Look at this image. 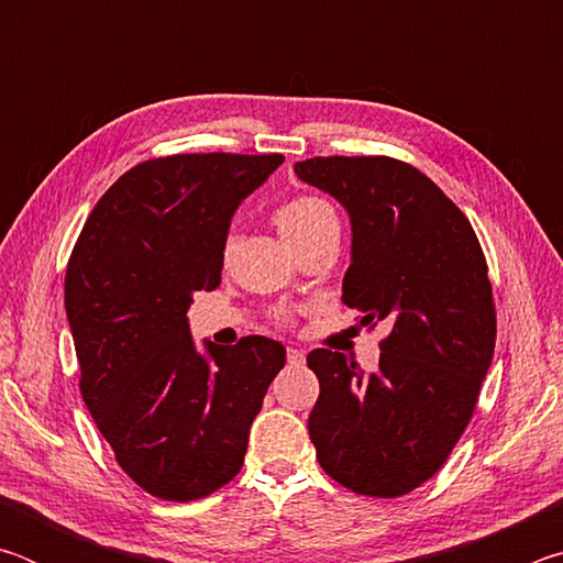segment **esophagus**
<instances>
[{"instance_id":"esophagus-1","label":"esophagus","mask_w":563,"mask_h":563,"mask_svg":"<svg viewBox=\"0 0 563 563\" xmlns=\"http://www.w3.org/2000/svg\"><path fill=\"white\" fill-rule=\"evenodd\" d=\"M288 365H292V367L305 365V352L298 347H288Z\"/></svg>"}]
</instances>
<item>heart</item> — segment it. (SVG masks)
<instances>
[{"label": "heart", "instance_id": "obj_1", "mask_svg": "<svg viewBox=\"0 0 563 563\" xmlns=\"http://www.w3.org/2000/svg\"><path fill=\"white\" fill-rule=\"evenodd\" d=\"M275 225L283 233V238L288 243H295L298 238L316 233L318 228L338 223L335 208H332L328 201H322L318 196H298L292 201L283 203L278 211L273 216Z\"/></svg>", "mask_w": 563, "mask_h": 563}]
</instances>
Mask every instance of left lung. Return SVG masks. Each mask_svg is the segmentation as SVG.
Here are the masks:
<instances>
[{"label": "left lung", "mask_w": 563, "mask_h": 563, "mask_svg": "<svg viewBox=\"0 0 563 563\" xmlns=\"http://www.w3.org/2000/svg\"><path fill=\"white\" fill-rule=\"evenodd\" d=\"M352 225L342 302L389 330L365 375L312 350L320 397L308 430L320 466L367 497H402L446 462L470 424L497 340L487 261L466 216L415 166L387 156L295 164Z\"/></svg>", "instance_id": "left-lung-1"}]
</instances>
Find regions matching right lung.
<instances>
[{"label": "right lung", "mask_w": 563, "mask_h": 563, "mask_svg": "<svg viewBox=\"0 0 563 563\" xmlns=\"http://www.w3.org/2000/svg\"><path fill=\"white\" fill-rule=\"evenodd\" d=\"M280 154H178L126 170L74 245L64 305L81 397L117 462L168 501L203 499L241 472L247 432L285 347L243 338L196 350L194 292L221 285L231 218Z\"/></svg>", "instance_id": "add662e5"}]
</instances>
